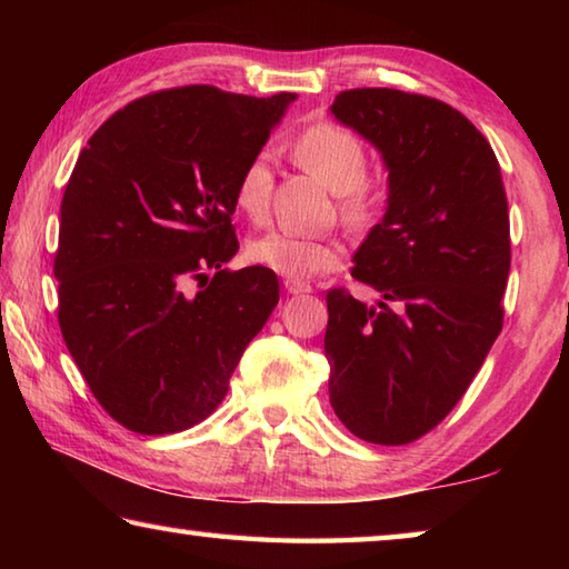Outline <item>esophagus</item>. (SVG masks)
I'll list each match as a JSON object with an SVG mask.
<instances>
[{
  "instance_id": "obj_1",
  "label": "esophagus",
  "mask_w": 569,
  "mask_h": 569,
  "mask_svg": "<svg viewBox=\"0 0 569 569\" xmlns=\"http://www.w3.org/2000/svg\"><path fill=\"white\" fill-rule=\"evenodd\" d=\"M283 286H286V291H288V293H291V296L311 293V286H308V283H303V281H298V278H286V281H283Z\"/></svg>"
}]
</instances>
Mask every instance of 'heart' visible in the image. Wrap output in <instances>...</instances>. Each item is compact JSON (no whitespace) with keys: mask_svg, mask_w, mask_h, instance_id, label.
I'll return each instance as SVG.
<instances>
[{"mask_svg":"<svg viewBox=\"0 0 569 569\" xmlns=\"http://www.w3.org/2000/svg\"><path fill=\"white\" fill-rule=\"evenodd\" d=\"M291 156L308 176L341 196V216L351 226H369L379 213V190L366 180L369 156L351 130L333 122H313L291 142ZM273 176L268 156H256L236 182V206L248 218L261 220L271 200ZM248 258L268 271L288 278H308L339 266L341 250L331 240L268 230L248 243Z\"/></svg>","mask_w":569,"mask_h":569,"instance_id":"1","label":"heart"}]
</instances>
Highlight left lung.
Returning <instances> with one entry per match:
<instances>
[{"label": "left lung", "instance_id": "8db88e82", "mask_svg": "<svg viewBox=\"0 0 569 569\" xmlns=\"http://www.w3.org/2000/svg\"><path fill=\"white\" fill-rule=\"evenodd\" d=\"M331 112L381 152L389 198L351 268L381 301L326 293L329 397L351 435L399 447L457 407L502 331L512 261L502 170L485 134L427 94L346 90Z\"/></svg>", "mask_w": 569, "mask_h": 569}]
</instances>
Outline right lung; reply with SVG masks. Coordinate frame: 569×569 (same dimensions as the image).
Here are the masks:
<instances>
[{
    "mask_svg": "<svg viewBox=\"0 0 569 569\" xmlns=\"http://www.w3.org/2000/svg\"><path fill=\"white\" fill-rule=\"evenodd\" d=\"M293 100L160 90L114 112L77 158L60 208L57 319L124 429L158 437L203 421L273 313V271L223 266L238 250L236 182Z\"/></svg>",
    "mask_w": 569,
    "mask_h": 569,
    "instance_id": "add662e5",
    "label": "right lung"
}]
</instances>
